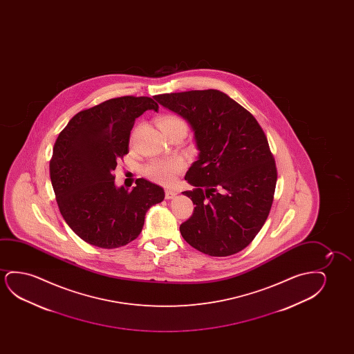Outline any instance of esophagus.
Instances as JSON below:
<instances>
[{
    "label": "esophagus",
    "instance_id": "1",
    "mask_svg": "<svg viewBox=\"0 0 354 354\" xmlns=\"http://www.w3.org/2000/svg\"><path fill=\"white\" fill-rule=\"evenodd\" d=\"M176 191L174 189H165V198L171 199L174 198L175 196H176Z\"/></svg>",
    "mask_w": 354,
    "mask_h": 354
}]
</instances>
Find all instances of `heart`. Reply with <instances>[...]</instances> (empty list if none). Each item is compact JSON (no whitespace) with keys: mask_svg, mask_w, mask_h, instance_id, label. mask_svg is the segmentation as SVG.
Returning a JSON list of instances; mask_svg holds the SVG:
<instances>
[{"mask_svg":"<svg viewBox=\"0 0 354 354\" xmlns=\"http://www.w3.org/2000/svg\"><path fill=\"white\" fill-rule=\"evenodd\" d=\"M158 127L160 131L168 136L170 131H175L178 128H183L187 131V126L179 117L173 116V115H167V116L160 117L158 120ZM184 169V162L178 158H156L152 160L144 167V174L158 184L168 185L171 184L176 176Z\"/></svg>","mask_w":354,"mask_h":354,"instance_id":"1","label":"heart"}]
</instances>
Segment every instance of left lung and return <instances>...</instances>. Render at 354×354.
Masks as SVG:
<instances>
[{
  "mask_svg": "<svg viewBox=\"0 0 354 354\" xmlns=\"http://www.w3.org/2000/svg\"><path fill=\"white\" fill-rule=\"evenodd\" d=\"M162 106L189 122L199 150L185 180L194 189L192 216L180 225L191 247L230 257L260 232L273 203L277 168L255 117L216 89L155 95Z\"/></svg>",
  "mask_w": 354,
  "mask_h": 354,
  "instance_id": "8db88e82",
  "label": "left lung"
}]
</instances>
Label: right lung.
<instances>
[{
	"label": "right lung",
	"mask_w": 354,
	"mask_h": 354,
	"mask_svg": "<svg viewBox=\"0 0 354 354\" xmlns=\"http://www.w3.org/2000/svg\"><path fill=\"white\" fill-rule=\"evenodd\" d=\"M147 110L158 111L151 97H113L76 113L54 144L49 174L59 210L73 232L95 247L134 241L146 212L165 199V189L142 178L131 191L115 185L117 160L128 153L136 118Z\"/></svg>",
	"instance_id": "obj_1"
}]
</instances>
